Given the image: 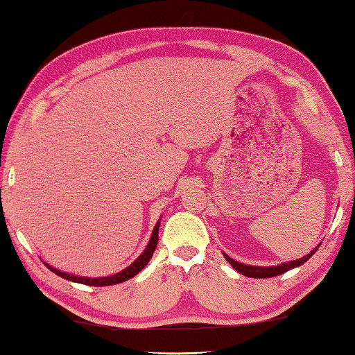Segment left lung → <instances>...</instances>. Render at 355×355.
Returning <instances> with one entry per match:
<instances>
[{
    "label": "left lung",
    "mask_w": 355,
    "mask_h": 355,
    "mask_svg": "<svg viewBox=\"0 0 355 355\" xmlns=\"http://www.w3.org/2000/svg\"><path fill=\"white\" fill-rule=\"evenodd\" d=\"M320 245L313 248L312 251H310L307 256H304L301 259H296V260H291V262H284V263H279L276 266H254V265H245V263H240L237 260H234L227 256L226 252H223V256L227 260L229 263L232 265V268L235 271H239L240 275H243L246 277H256V279H265V277H275L282 275V272H287L288 270H293L296 266H301L302 263H306L307 260L313 256V254L318 251Z\"/></svg>",
    "instance_id": "8db88e82"
}]
</instances>
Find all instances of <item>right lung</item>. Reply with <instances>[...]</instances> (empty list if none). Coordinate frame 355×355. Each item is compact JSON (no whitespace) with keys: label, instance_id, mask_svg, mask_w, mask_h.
<instances>
[{"label":"right lung","instance_id":"right-lung-1","mask_svg":"<svg viewBox=\"0 0 355 355\" xmlns=\"http://www.w3.org/2000/svg\"><path fill=\"white\" fill-rule=\"evenodd\" d=\"M159 226H160V220L155 223V226L153 229V234H151V239H149V243L146 245L145 251H143L139 257H137L132 263H130L128 268H124L123 271L116 272V275H112V276H105V277H85V276H76V275H70V272H64L58 268H53L49 263H45L48 270H51L55 275L67 279V281H71V282H78V284H84V285H93V287H107V285H115V284H121L124 281H128V279L134 277L135 275H139V272L145 268L148 265L149 260H151L153 254L155 246H157V241H159Z\"/></svg>","mask_w":355,"mask_h":355}]
</instances>
